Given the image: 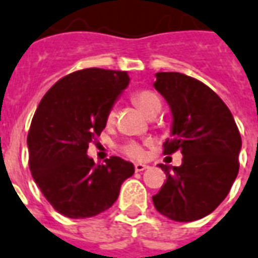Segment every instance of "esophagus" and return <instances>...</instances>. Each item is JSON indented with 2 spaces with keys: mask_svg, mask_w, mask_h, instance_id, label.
Here are the masks:
<instances>
[{
  "mask_svg": "<svg viewBox=\"0 0 258 258\" xmlns=\"http://www.w3.org/2000/svg\"><path fill=\"white\" fill-rule=\"evenodd\" d=\"M148 165H144V163H135V172H142V170H145V169H148Z\"/></svg>",
  "mask_w": 258,
  "mask_h": 258,
  "instance_id": "1",
  "label": "esophagus"
}]
</instances>
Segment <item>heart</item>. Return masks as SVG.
<instances>
[{
  "label": "heart",
  "mask_w": 258,
  "mask_h": 258,
  "mask_svg": "<svg viewBox=\"0 0 258 258\" xmlns=\"http://www.w3.org/2000/svg\"><path fill=\"white\" fill-rule=\"evenodd\" d=\"M133 100L148 117L159 113L160 109H162V100L151 89H140V91L134 92L133 93ZM114 118H116V111H114V109H110V110L107 111V114H106V123L111 124L114 121ZM120 149H121V152L124 155H127L131 159H142L145 156L144 145H141L140 142H125L124 145H121Z\"/></svg>",
  "instance_id": "1"
}]
</instances>
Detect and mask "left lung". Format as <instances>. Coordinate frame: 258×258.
<instances>
[{"label": "left lung", "instance_id": "8db88e82", "mask_svg": "<svg viewBox=\"0 0 258 258\" xmlns=\"http://www.w3.org/2000/svg\"><path fill=\"white\" fill-rule=\"evenodd\" d=\"M155 88L173 113V138L163 144V155L180 151L183 159L180 166L160 163L166 183L152 201L172 221H197L222 203L235 181L240 133L228 106L201 81L158 73Z\"/></svg>", "mask_w": 258, "mask_h": 258}]
</instances>
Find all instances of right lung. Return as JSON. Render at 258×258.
<instances>
[{"label": "right lung", "instance_id": "right-lung-1", "mask_svg": "<svg viewBox=\"0 0 258 258\" xmlns=\"http://www.w3.org/2000/svg\"><path fill=\"white\" fill-rule=\"evenodd\" d=\"M125 71L85 68L57 81L43 96L28 133L29 167L61 215L84 219L109 210L134 165L118 156L96 165L86 151L125 86Z\"/></svg>", "mask_w": 258, "mask_h": 258}]
</instances>
